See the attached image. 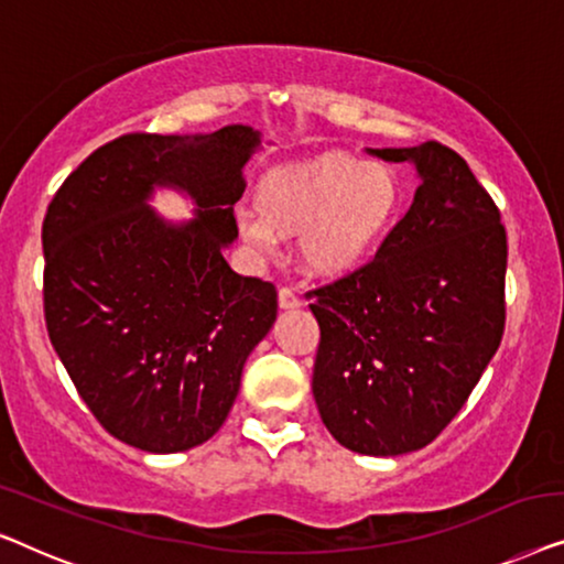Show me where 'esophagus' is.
I'll return each mask as SVG.
<instances>
[{"label":"esophagus","mask_w":564,"mask_h":564,"mask_svg":"<svg viewBox=\"0 0 564 564\" xmlns=\"http://www.w3.org/2000/svg\"><path fill=\"white\" fill-rule=\"evenodd\" d=\"M301 304H304V299H301L293 289H281L279 291V306L281 308H299Z\"/></svg>","instance_id":"obj_1"}]
</instances>
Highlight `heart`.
Listing matches in <instances>:
<instances>
[{
	"label": "heart",
	"mask_w": 564,
	"mask_h": 564,
	"mask_svg": "<svg viewBox=\"0 0 564 564\" xmlns=\"http://www.w3.org/2000/svg\"><path fill=\"white\" fill-rule=\"evenodd\" d=\"M401 204L403 188L391 165L324 153L268 173L258 184L256 214L242 212L237 227L260 256L299 237L301 268L332 281L376 256Z\"/></svg>",
	"instance_id": "heart-1"
}]
</instances>
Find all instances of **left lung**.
<instances>
[{
	"label": "left lung",
	"mask_w": 564,
	"mask_h": 564,
	"mask_svg": "<svg viewBox=\"0 0 564 564\" xmlns=\"http://www.w3.org/2000/svg\"><path fill=\"white\" fill-rule=\"evenodd\" d=\"M368 153L414 163L422 184L368 265L312 291V391L343 447L395 457L457 416L501 345L509 248L501 212L455 150L430 140Z\"/></svg>",
	"instance_id": "1"
}]
</instances>
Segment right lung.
I'll return each mask as SVG.
<instances>
[{"label": "right lung", "mask_w": 564, "mask_h": 564, "mask_svg": "<svg viewBox=\"0 0 564 564\" xmlns=\"http://www.w3.org/2000/svg\"><path fill=\"white\" fill-rule=\"evenodd\" d=\"M260 132L122 134L86 158L43 221L51 343L99 424L130 447L171 455L219 432L248 355L275 322V289L221 250ZM176 187L197 217L169 223L147 202Z\"/></svg>", "instance_id": "right-lung-1"}]
</instances>
